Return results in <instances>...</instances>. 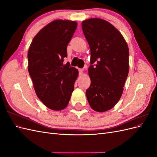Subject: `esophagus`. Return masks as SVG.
Segmentation results:
<instances>
[{"label":"esophagus","mask_w":157,"mask_h":157,"mask_svg":"<svg viewBox=\"0 0 157 157\" xmlns=\"http://www.w3.org/2000/svg\"><path fill=\"white\" fill-rule=\"evenodd\" d=\"M82 69H78V71H79V75H81V74H82Z\"/></svg>","instance_id":"1"}]
</instances>
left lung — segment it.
<instances>
[{
    "mask_svg": "<svg viewBox=\"0 0 157 157\" xmlns=\"http://www.w3.org/2000/svg\"><path fill=\"white\" fill-rule=\"evenodd\" d=\"M82 27L91 52L86 98L94 111L105 112L122 96L129 72V49L121 33L105 20L88 19Z\"/></svg>",
    "mask_w": 157,
    "mask_h": 157,
    "instance_id": "left-lung-1",
    "label": "left lung"
}]
</instances>
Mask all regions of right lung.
<instances>
[{"instance_id":"right-lung-1","label":"right lung","mask_w":157,"mask_h":157,"mask_svg":"<svg viewBox=\"0 0 157 157\" xmlns=\"http://www.w3.org/2000/svg\"><path fill=\"white\" fill-rule=\"evenodd\" d=\"M77 23L56 20L37 33L28 51V71L37 97L52 110L67 106L78 70L67 62V46Z\"/></svg>"}]
</instances>
